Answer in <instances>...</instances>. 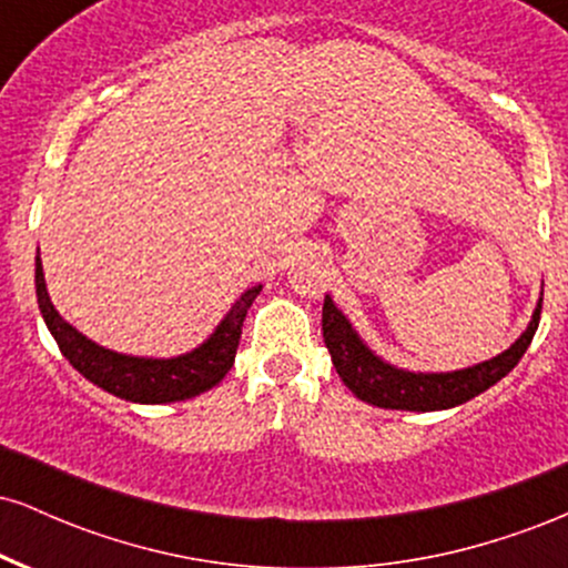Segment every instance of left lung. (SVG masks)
<instances>
[{
  "mask_svg": "<svg viewBox=\"0 0 568 568\" xmlns=\"http://www.w3.org/2000/svg\"><path fill=\"white\" fill-rule=\"evenodd\" d=\"M539 312H542V298L534 310L529 328L510 349L473 368L452 371V374H410V371H400L379 361L352 331L347 317L336 310L328 296L323 302V338L336 374L361 400L379 408L438 410L467 403L470 397L486 393L501 376L510 374L537 334Z\"/></svg>",
  "mask_w": 568,
  "mask_h": 568,
  "instance_id": "obj_1",
  "label": "left lung"
}]
</instances>
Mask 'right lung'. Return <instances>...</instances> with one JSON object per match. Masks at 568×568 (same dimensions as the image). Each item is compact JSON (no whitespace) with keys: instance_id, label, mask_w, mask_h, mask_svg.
Returning <instances> with one entry per match:
<instances>
[{"instance_id":"right-lung-1","label":"right lung","mask_w":568,"mask_h":568,"mask_svg":"<svg viewBox=\"0 0 568 568\" xmlns=\"http://www.w3.org/2000/svg\"><path fill=\"white\" fill-rule=\"evenodd\" d=\"M262 285L247 288L243 296L234 302L230 315L221 321L213 331V336L197 349L186 352L181 357L171 361H152V357H130L120 352L98 347L95 342L84 338L80 331L71 328L55 312L53 302L48 296V285H44L42 262L37 256V302L42 312L44 323H48L50 334L55 336L58 347L63 357L74 366L84 379L98 384L101 389L116 397H125L133 403H173L186 400L205 389L216 387V384L230 374L234 366V355H237L240 334H243V321L251 310L253 298L258 296Z\"/></svg>"}]
</instances>
